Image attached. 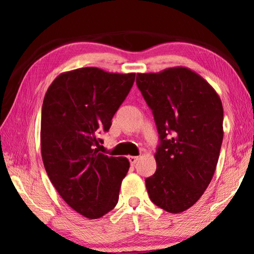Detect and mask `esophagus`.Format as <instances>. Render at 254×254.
Segmentation results:
<instances>
[{
	"instance_id": "obj_1",
	"label": "esophagus",
	"mask_w": 254,
	"mask_h": 254,
	"mask_svg": "<svg viewBox=\"0 0 254 254\" xmlns=\"http://www.w3.org/2000/svg\"><path fill=\"white\" fill-rule=\"evenodd\" d=\"M137 159H139V157H135V156H130L128 157V161H130L131 165H135Z\"/></svg>"
}]
</instances>
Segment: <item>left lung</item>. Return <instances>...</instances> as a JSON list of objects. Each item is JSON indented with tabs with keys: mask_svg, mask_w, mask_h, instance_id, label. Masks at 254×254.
Listing matches in <instances>:
<instances>
[{
	"mask_svg": "<svg viewBox=\"0 0 254 254\" xmlns=\"http://www.w3.org/2000/svg\"><path fill=\"white\" fill-rule=\"evenodd\" d=\"M136 85L161 141L156 173L145 179L149 197L166 212L182 213L200 198L216 169L224 134L222 101L187 67L136 74Z\"/></svg>",
	"mask_w": 254,
	"mask_h": 254,
	"instance_id": "1",
	"label": "left lung"
}]
</instances>
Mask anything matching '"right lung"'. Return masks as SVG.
I'll list each match as a JSON object with an SVG mask.
<instances>
[{"label": "right lung", "instance_id": "obj_1", "mask_svg": "<svg viewBox=\"0 0 254 254\" xmlns=\"http://www.w3.org/2000/svg\"><path fill=\"white\" fill-rule=\"evenodd\" d=\"M134 72L97 67L60 74L41 111L40 144L45 169L60 197L83 216L95 220L115 207L130 162L98 151V132L109 131L126 100Z\"/></svg>", "mask_w": 254, "mask_h": 254}]
</instances>
